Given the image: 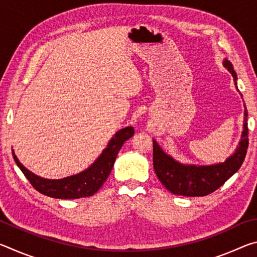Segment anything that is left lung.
Returning <instances> with one entry per match:
<instances>
[{
  "label": "left lung",
  "instance_id": "8db88e82",
  "mask_svg": "<svg viewBox=\"0 0 257 257\" xmlns=\"http://www.w3.org/2000/svg\"><path fill=\"white\" fill-rule=\"evenodd\" d=\"M224 67L231 72L237 81V75L230 61L224 60ZM237 85V84H236ZM245 123L241 141L234 153L223 163L207 167L185 165L173 160L161 150L158 143L153 141V165L156 176L165 188L175 195L195 197L206 196L220 188L230 177L234 175L245 160L248 149V127H247V108L245 106Z\"/></svg>",
  "mask_w": 257,
  "mask_h": 257
}]
</instances>
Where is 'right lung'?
Wrapping results in <instances>:
<instances>
[{"instance_id":"right-lung-1","label":"right lung","mask_w":257,"mask_h":257,"mask_svg":"<svg viewBox=\"0 0 257 257\" xmlns=\"http://www.w3.org/2000/svg\"><path fill=\"white\" fill-rule=\"evenodd\" d=\"M134 134L135 130L133 127H125L119 130L108 143L107 147L103 151L101 156L92 164V167H89L79 175L58 180L44 179V178L34 175L19 162L14 152H12V155H14L17 165L23 171L25 177L27 178L34 188L40 191L41 194L62 199L88 197L96 193L105 182L108 175L111 173L120 149L127 139L134 136Z\"/></svg>"}]
</instances>
